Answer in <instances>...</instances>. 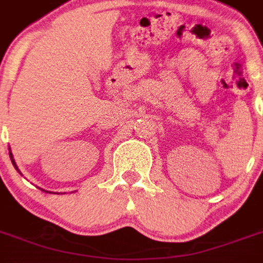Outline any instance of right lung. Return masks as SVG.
I'll list each match as a JSON object with an SVG mask.
<instances>
[{
    "label": "right lung",
    "mask_w": 263,
    "mask_h": 263,
    "mask_svg": "<svg viewBox=\"0 0 263 263\" xmlns=\"http://www.w3.org/2000/svg\"><path fill=\"white\" fill-rule=\"evenodd\" d=\"M11 158H12V156H11ZM12 163H14V160H12ZM14 166H15V163H14Z\"/></svg>",
    "instance_id": "add662e5"
}]
</instances>
